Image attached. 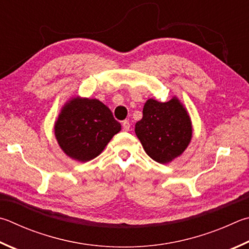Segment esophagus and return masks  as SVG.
<instances>
[{"label":"esophagus","mask_w":249,"mask_h":249,"mask_svg":"<svg viewBox=\"0 0 249 249\" xmlns=\"http://www.w3.org/2000/svg\"><path fill=\"white\" fill-rule=\"evenodd\" d=\"M122 126H123V129H124V130H129V128H130V123H129V121L125 120V121L122 122Z\"/></svg>","instance_id":"esophagus-1"}]
</instances>
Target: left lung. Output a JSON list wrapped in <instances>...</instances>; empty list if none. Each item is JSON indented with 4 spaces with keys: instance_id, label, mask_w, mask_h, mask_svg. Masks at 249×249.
<instances>
[{
    "instance_id": "left-lung-1",
    "label": "left lung",
    "mask_w": 249,
    "mask_h": 249,
    "mask_svg": "<svg viewBox=\"0 0 249 249\" xmlns=\"http://www.w3.org/2000/svg\"><path fill=\"white\" fill-rule=\"evenodd\" d=\"M135 133L152 160L168 163L187 148L192 123L176 98L169 102L149 99L143 106L142 119L135 125Z\"/></svg>"
}]
</instances>
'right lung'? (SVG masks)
I'll use <instances>...</instances> for the list:
<instances>
[{"label": "right lung", "mask_w": 249, "mask_h": 249, "mask_svg": "<svg viewBox=\"0 0 249 249\" xmlns=\"http://www.w3.org/2000/svg\"><path fill=\"white\" fill-rule=\"evenodd\" d=\"M54 130L63 151L71 159L86 162L100 155L120 132L121 124L97 99L75 98L63 107Z\"/></svg>", "instance_id": "1"}]
</instances>
